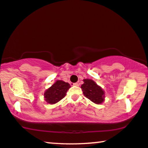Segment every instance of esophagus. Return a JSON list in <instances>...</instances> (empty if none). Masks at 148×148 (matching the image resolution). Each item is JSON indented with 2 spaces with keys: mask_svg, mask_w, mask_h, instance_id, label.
Listing matches in <instances>:
<instances>
[{
  "mask_svg": "<svg viewBox=\"0 0 148 148\" xmlns=\"http://www.w3.org/2000/svg\"><path fill=\"white\" fill-rule=\"evenodd\" d=\"M73 85H74V86H79V83H73Z\"/></svg>",
  "mask_w": 148,
  "mask_h": 148,
  "instance_id": "1",
  "label": "esophagus"
}]
</instances>
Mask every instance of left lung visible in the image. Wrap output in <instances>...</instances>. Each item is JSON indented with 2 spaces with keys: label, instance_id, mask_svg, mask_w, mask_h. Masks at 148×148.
<instances>
[{
  "label": "left lung",
  "instance_id": "left-lung-1",
  "mask_svg": "<svg viewBox=\"0 0 148 148\" xmlns=\"http://www.w3.org/2000/svg\"><path fill=\"white\" fill-rule=\"evenodd\" d=\"M83 81L84 83L81 87L83 95L96 104L102 103L104 101L105 93L101 87L91 79H85Z\"/></svg>",
  "mask_w": 148,
  "mask_h": 148
}]
</instances>
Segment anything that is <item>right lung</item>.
<instances>
[{"mask_svg": "<svg viewBox=\"0 0 148 148\" xmlns=\"http://www.w3.org/2000/svg\"><path fill=\"white\" fill-rule=\"evenodd\" d=\"M70 87V85L68 83L61 80H57L52 86L45 92V100L47 103H56L65 97L66 93Z\"/></svg>", "mask_w": 148, "mask_h": 148, "instance_id": "1", "label": "right lung"}]
</instances>
